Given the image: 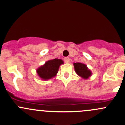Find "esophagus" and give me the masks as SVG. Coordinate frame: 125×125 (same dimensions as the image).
I'll return each mask as SVG.
<instances>
[{"label":"esophagus","instance_id":"esophagus-1","mask_svg":"<svg viewBox=\"0 0 125 125\" xmlns=\"http://www.w3.org/2000/svg\"><path fill=\"white\" fill-rule=\"evenodd\" d=\"M64 61L66 63H69V58L68 57H66L64 58Z\"/></svg>","mask_w":125,"mask_h":125}]
</instances>
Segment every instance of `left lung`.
Returning a JSON list of instances; mask_svg holds the SVG:
<instances>
[{
	"instance_id": "8db88e82",
	"label": "left lung",
	"mask_w": 125,
	"mask_h": 125,
	"mask_svg": "<svg viewBox=\"0 0 125 125\" xmlns=\"http://www.w3.org/2000/svg\"><path fill=\"white\" fill-rule=\"evenodd\" d=\"M73 66L75 73L78 76L82 77L84 79H87L92 74L91 71L88 69L85 64L82 63H74Z\"/></svg>"
}]
</instances>
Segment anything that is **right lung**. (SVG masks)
I'll list each match as a JSON object with an SVG mask.
<instances>
[{
	"label": "right lung",
	"mask_w": 125,
	"mask_h": 125,
	"mask_svg": "<svg viewBox=\"0 0 125 125\" xmlns=\"http://www.w3.org/2000/svg\"><path fill=\"white\" fill-rule=\"evenodd\" d=\"M62 59H55L46 62L44 65L36 69L38 75L42 80H47L54 77L58 73L59 66L63 64Z\"/></svg>",
	"instance_id": "obj_1"
}]
</instances>
